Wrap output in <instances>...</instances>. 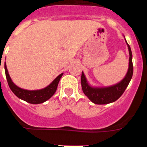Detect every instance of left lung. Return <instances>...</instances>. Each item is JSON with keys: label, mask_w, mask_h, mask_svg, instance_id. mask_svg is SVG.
Wrapping results in <instances>:
<instances>
[{"label": "left lung", "mask_w": 147, "mask_h": 147, "mask_svg": "<svg viewBox=\"0 0 147 147\" xmlns=\"http://www.w3.org/2000/svg\"><path fill=\"white\" fill-rule=\"evenodd\" d=\"M126 43L129 50V66L125 76L119 82L110 86H93L88 82L84 72L82 71V73L81 85L82 91L93 103L96 105H107L115 102L120 98L129 85L133 74V65H132V54L131 49L127 41Z\"/></svg>", "instance_id": "left-lung-1"}]
</instances>
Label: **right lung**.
Instances as JSON below:
<instances>
[{
	"label": "right lung",
	"mask_w": 147,
	"mask_h": 147,
	"mask_svg": "<svg viewBox=\"0 0 147 147\" xmlns=\"http://www.w3.org/2000/svg\"><path fill=\"white\" fill-rule=\"evenodd\" d=\"M4 68L6 80H7L8 84H9V86L10 89L11 90V91L19 98L28 102V103L33 104V105L43 103L50 98H51V96L55 93L56 90L57 89L59 80L63 75V73L59 74L48 86L42 88V89L26 90L17 86L15 83L13 82L9 74V71L7 70L6 62L4 64Z\"/></svg>",
	"instance_id": "obj_1"
}]
</instances>
